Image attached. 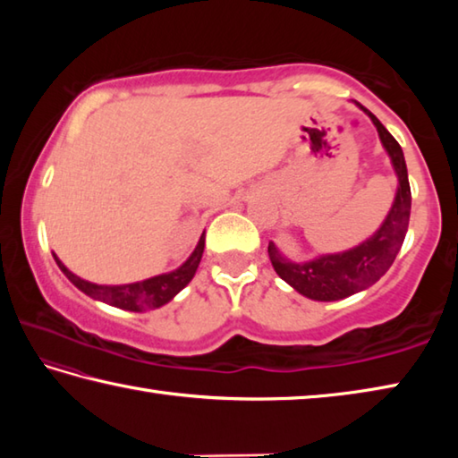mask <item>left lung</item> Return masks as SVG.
<instances>
[{
	"label": "left lung",
	"mask_w": 458,
	"mask_h": 458,
	"mask_svg": "<svg viewBox=\"0 0 458 458\" xmlns=\"http://www.w3.org/2000/svg\"><path fill=\"white\" fill-rule=\"evenodd\" d=\"M355 105L376 125L379 141H382L387 157L392 161L394 174L398 177V188L382 226L363 242L350 248V250L319 254L311 260L294 262L289 257H284L278 250V246L270 240L268 257L276 275L284 283H289L294 291L313 301H339L352 297L360 291H366L368 286L377 283L387 273V268L392 267L408 232L412 193H410L404 153H402V147L396 139L387 133V129L376 119V114H371L360 103Z\"/></svg>",
	"instance_id": "8db88e82"
}]
</instances>
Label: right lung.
<instances>
[{"label": "right lung", "mask_w": 458, "mask_h": 458, "mask_svg": "<svg viewBox=\"0 0 458 458\" xmlns=\"http://www.w3.org/2000/svg\"><path fill=\"white\" fill-rule=\"evenodd\" d=\"M206 246V232H201L196 248L188 257L183 265L177 267L175 270H169V273L145 278V281L129 283V284H97L90 281H84V278L76 276L72 270L64 267L56 254H54V260H56L58 268L66 275L68 281H71L76 289L89 294L90 299L100 301V303H106L117 309H125V311H135L143 313L149 311V309H157L172 301L177 293L190 284V281L196 275L199 267L201 254H204Z\"/></svg>", "instance_id": "obj_1"}]
</instances>
